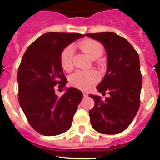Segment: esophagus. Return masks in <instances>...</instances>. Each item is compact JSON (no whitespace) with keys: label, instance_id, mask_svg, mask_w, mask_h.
I'll return each mask as SVG.
<instances>
[{"label":"esophagus","instance_id":"1","mask_svg":"<svg viewBox=\"0 0 160 160\" xmlns=\"http://www.w3.org/2000/svg\"><path fill=\"white\" fill-rule=\"evenodd\" d=\"M83 96H84V97H87V96H88V94L87 92H83Z\"/></svg>","mask_w":160,"mask_h":160}]
</instances>
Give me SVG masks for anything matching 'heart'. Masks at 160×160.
Wrapping results in <instances>:
<instances>
[{"instance_id": "b5f03b06", "label": "heart", "mask_w": 160, "mask_h": 160, "mask_svg": "<svg viewBox=\"0 0 160 160\" xmlns=\"http://www.w3.org/2000/svg\"><path fill=\"white\" fill-rule=\"evenodd\" d=\"M80 48L92 60L98 58L103 52V46L100 43L93 40H87L80 44ZM74 49L72 46L66 47L60 54V64L63 69L69 71L72 68ZM100 80V75L96 70L77 71L71 75L70 83L77 88L88 90Z\"/></svg>"}]
</instances>
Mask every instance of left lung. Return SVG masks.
Wrapping results in <instances>:
<instances>
[{"instance_id": "obj_1", "label": "left lung", "mask_w": 160, "mask_h": 160, "mask_svg": "<svg viewBox=\"0 0 160 160\" xmlns=\"http://www.w3.org/2000/svg\"><path fill=\"white\" fill-rule=\"evenodd\" d=\"M102 43L107 52V72L96 87L108 97L89 95L95 106L89 111L90 122L96 132L115 135L123 132L136 116L140 103L142 75L137 52L120 36L111 32L88 33Z\"/></svg>"}]
</instances>
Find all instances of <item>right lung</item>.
I'll return each instance as SVG.
<instances>
[{"label": "right lung", "instance_id": "right-lung-1", "mask_svg": "<svg viewBox=\"0 0 160 160\" xmlns=\"http://www.w3.org/2000/svg\"><path fill=\"white\" fill-rule=\"evenodd\" d=\"M80 33L47 32L37 38L24 52L17 73L18 100L32 128L47 136H57L71 128L83 94L68 88L63 96L55 93V86L67 83L60 64L63 50Z\"/></svg>", "mask_w": 160, "mask_h": 160}]
</instances>
